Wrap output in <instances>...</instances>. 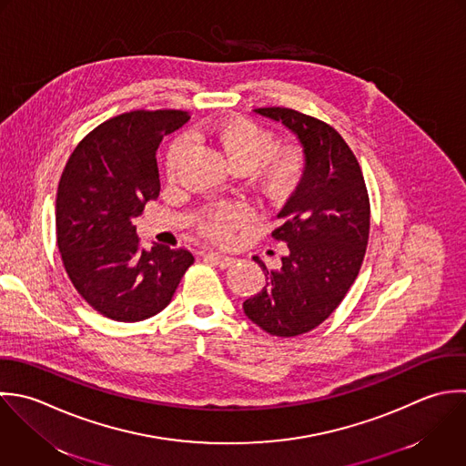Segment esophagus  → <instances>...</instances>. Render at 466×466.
<instances>
[{"instance_id":"obj_1","label":"esophagus","mask_w":466,"mask_h":466,"mask_svg":"<svg viewBox=\"0 0 466 466\" xmlns=\"http://www.w3.org/2000/svg\"><path fill=\"white\" fill-rule=\"evenodd\" d=\"M205 258L210 261V263H214V265H218V267H221V268H227V267H232L234 265V258H230V256H225V254H221V252H207L205 254Z\"/></svg>"}]
</instances>
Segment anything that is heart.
Here are the masks:
<instances>
[{
  "label": "heart",
  "mask_w": 466,
  "mask_h": 466,
  "mask_svg": "<svg viewBox=\"0 0 466 466\" xmlns=\"http://www.w3.org/2000/svg\"><path fill=\"white\" fill-rule=\"evenodd\" d=\"M198 137L212 139L225 154L228 163L236 170H250L258 165V183L268 196H279L290 190L301 176L303 161L296 150H274V137L259 128L254 121L245 117H234L219 121L196 132ZM190 148L188 137H179L172 143L167 154V174L174 177L187 157ZM250 218V210L245 205H216L208 208L199 223L205 236L216 241L228 239L230 234Z\"/></svg>",
  "instance_id": "1"
}]
</instances>
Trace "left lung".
<instances>
[{
	"instance_id": "1",
	"label": "left lung",
	"mask_w": 466,
	"mask_h": 466,
	"mask_svg": "<svg viewBox=\"0 0 466 466\" xmlns=\"http://www.w3.org/2000/svg\"><path fill=\"white\" fill-rule=\"evenodd\" d=\"M254 112L296 136L305 170L278 214L283 225L272 232L289 254L278 270L252 258L267 283L243 310L265 332L292 338L321 325L356 281L369 243V194L356 156L330 125L292 108Z\"/></svg>"
}]
</instances>
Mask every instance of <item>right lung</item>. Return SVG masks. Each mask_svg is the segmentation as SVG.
Segmentation results:
<instances>
[{"label": "right lung", "mask_w": 466, "mask_h": 466, "mask_svg": "<svg viewBox=\"0 0 466 466\" xmlns=\"http://www.w3.org/2000/svg\"><path fill=\"white\" fill-rule=\"evenodd\" d=\"M190 119L185 110H134L94 128L72 152L57 187L56 234L81 298L114 321H143L172 299L194 256L137 245L134 219L159 196L156 152Z\"/></svg>", "instance_id": "right-lung-1"}]
</instances>
